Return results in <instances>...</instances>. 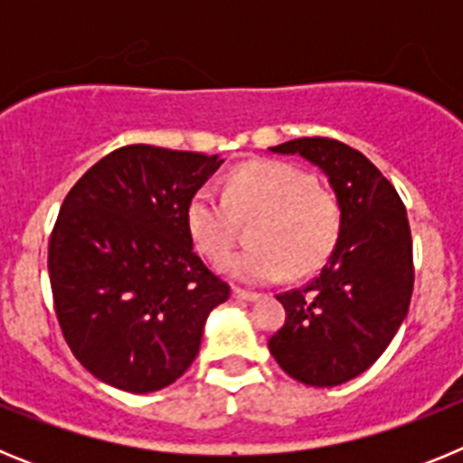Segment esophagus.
I'll list each match as a JSON object with an SVG mask.
<instances>
[{"instance_id":"34e87169","label":"esophagus","mask_w":463,"mask_h":463,"mask_svg":"<svg viewBox=\"0 0 463 463\" xmlns=\"http://www.w3.org/2000/svg\"><path fill=\"white\" fill-rule=\"evenodd\" d=\"M232 297L239 298V301H257V298H260L261 294L248 292V289H241V288H234V289H232Z\"/></svg>"}]
</instances>
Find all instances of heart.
<instances>
[{
	"instance_id": "heart-1",
	"label": "heart",
	"mask_w": 463,
	"mask_h": 463,
	"mask_svg": "<svg viewBox=\"0 0 463 463\" xmlns=\"http://www.w3.org/2000/svg\"><path fill=\"white\" fill-rule=\"evenodd\" d=\"M250 229L245 252L220 264L224 273L248 285H267L288 271L292 278L325 264L341 234V206L315 175L288 162L257 159L232 171L227 196L202 187L187 206L194 245L211 260H222L239 241L241 222Z\"/></svg>"
}]
</instances>
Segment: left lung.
I'll return each mask as SVG.
<instances>
[{
	"instance_id": "1",
	"label": "left lung",
	"mask_w": 463,
	"mask_h": 463,
	"mask_svg": "<svg viewBox=\"0 0 463 463\" xmlns=\"http://www.w3.org/2000/svg\"><path fill=\"white\" fill-rule=\"evenodd\" d=\"M271 150L325 171L341 234L306 288L278 294L285 325L269 350L298 383L336 387L369 369L406 320L415 282L406 206L373 162L336 138H294Z\"/></svg>"
}]
</instances>
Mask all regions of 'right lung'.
<instances>
[{"mask_svg": "<svg viewBox=\"0 0 463 463\" xmlns=\"http://www.w3.org/2000/svg\"><path fill=\"white\" fill-rule=\"evenodd\" d=\"M220 165L137 143L69 190L48 243L52 301L73 357L101 383L148 394L194 362L229 285L194 252L187 206Z\"/></svg>", "mask_w": 463, "mask_h": 463, "instance_id": "add662e5", "label": "right lung"}]
</instances>
